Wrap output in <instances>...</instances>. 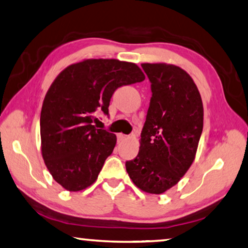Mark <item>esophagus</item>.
<instances>
[{
    "label": "esophagus",
    "instance_id": "obj_1",
    "mask_svg": "<svg viewBox=\"0 0 248 248\" xmlns=\"http://www.w3.org/2000/svg\"><path fill=\"white\" fill-rule=\"evenodd\" d=\"M127 136L125 134H122V133H120V134H117V140H119V142H122V140H126Z\"/></svg>",
    "mask_w": 248,
    "mask_h": 248
}]
</instances>
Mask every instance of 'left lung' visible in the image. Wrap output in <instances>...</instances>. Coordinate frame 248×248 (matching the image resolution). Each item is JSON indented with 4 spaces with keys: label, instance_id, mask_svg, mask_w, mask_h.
Returning <instances> with one entry per match:
<instances>
[{
    "label": "left lung",
    "instance_id": "left-lung-1",
    "mask_svg": "<svg viewBox=\"0 0 248 248\" xmlns=\"http://www.w3.org/2000/svg\"><path fill=\"white\" fill-rule=\"evenodd\" d=\"M152 97L136 157L125 164L133 183L163 194L180 182L195 159L203 131L199 89L187 72L166 63H143Z\"/></svg>",
    "mask_w": 248,
    "mask_h": 248
}]
</instances>
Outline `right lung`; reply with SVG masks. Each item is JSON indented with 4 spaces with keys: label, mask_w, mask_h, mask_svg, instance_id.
I'll list each match as a JSON object with an SVG mask.
<instances>
[{
    "label": "right lung",
    "mask_w": 248,
    "mask_h": 248,
    "mask_svg": "<svg viewBox=\"0 0 248 248\" xmlns=\"http://www.w3.org/2000/svg\"><path fill=\"white\" fill-rule=\"evenodd\" d=\"M144 79L135 63L115 59L83 60L56 76L42 105L41 151L48 172L63 188L78 192L97 180L116 135L95 127V115H108L116 89Z\"/></svg>",
    "instance_id": "add662e5"
}]
</instances>
